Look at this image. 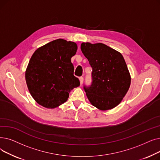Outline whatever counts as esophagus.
<instances>
[{"label":"esophagus","mask_w":160,"mask_h":160,"mask_svg":"<svg viewBox=\"0 0 160 160\" xmlns=\"http://www.w3.org/2000/svg\"><path fill=\"white\" fill-rule=\"evenodd\" d=\"M79 80H80V85H82L83 82V77H80L79 78Z\"/></svg>","instance_id":"obj_1"}]
</instances>
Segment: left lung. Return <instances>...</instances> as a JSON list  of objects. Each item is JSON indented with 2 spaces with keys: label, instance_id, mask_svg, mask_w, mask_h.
<instances>
[{
  "label": "left lung",
  "instance_id": "1",
  "mask_svg": "<svg viewBox=\"0 0 160 160\" xmlns=\"http://www.w3.org/2000/svg\"><path fill=\"white\" fill-rule=\"evenodd\" d=\"M80 48L92 67L91 85L83 86L90 102L100 110L115 108L130 86V75L123 56L103 43H82Z\"/></svg>",
  "mask_w": 160,
  "mask_h": 160
}]
</instances>
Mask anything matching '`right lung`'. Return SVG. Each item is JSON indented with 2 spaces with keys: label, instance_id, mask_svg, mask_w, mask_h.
<instances>
[{
  "label": "right lung",
  "instance_id": "obj_1",
  "mask_svg": "<svg viewBox=\"0 0 160 160\" xmlns=\"http://www.w3.org/2000/svg\"><path fill=\"white\" fill-rule=\"evenodd\" d=\"M77 50L74 42L58 39L33 54L25 78L32 97L39 104L47 108H56L67 101L73 88L80 86L71 63Z\"/></svg>",
  "mask_w": 160,
  "mask_h": 160
}]
</instances>
